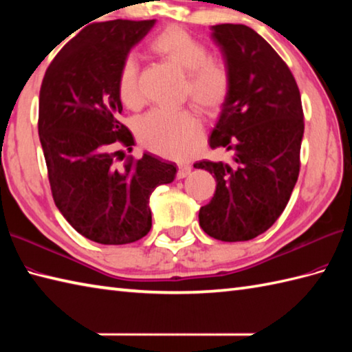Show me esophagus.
Masks as SVG:
<instances>
[{
  "mask_svg": "<svg viewBox=\"0 0 352 352\" xmlns=\"http://www.w3.org/2000/svg\"><path fill=\"white\" fill-rule=\"evenodd\" d=\"M190 170H192V168H190V164H186V163H182L180 166H178V172H177V177L178 178H184V177H188L189 174H190Z\"/></svg>",
  "mask_w": 352,
  "mask_h": 352,
  "instance_id": "1",
  "label": "esophagus"
}]
</instances>
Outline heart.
Instances as JSON below:
<instances>
[{"label":"heart","instance_id":"heart-1","mask_svg":"<svg viewBox=\"0 0 352 352\" xmlns=\"http://www.w3.org/2000/svg\"><path fill=\"white\" fill-rule=\"evenodd\" d=\"M157 56L186 72L184 98L203 111L214 113L226 104L231 91L228 65L212 57L207 45L184 28L170 25L149 43ZM118 95L126 107L140 104L139 66L136 57L126 54L118 72ZM139 142L149 151L170 159H184L195 151L203 138V124L189 110L154 109L136 125Z\"/></svg>","mask_w":352,"mask_h":352}]
</instances>
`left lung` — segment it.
Masks as SVG:
<instances>
[{"label": "left lung", "mask_w": 352, "mask_h": 352, "mask_svg": "<svg viewBox=\"0 0 352 352\" xmlns=\"http://www.w3.org/2000/svg\"><path fill=\"white\" fill-rule=\"evenodd\" d=\"M212 32L231 91L208 144L233 157L193 164L216 180L199 226L218 241L245 242L271 228L289 203L301 168L304 111L294 74L263 37L242 24Z\"/></svg>", "instance_id": "1"}]
</instances>
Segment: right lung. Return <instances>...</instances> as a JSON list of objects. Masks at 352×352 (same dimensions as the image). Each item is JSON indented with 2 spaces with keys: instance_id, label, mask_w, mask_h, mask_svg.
I'll use <instances>...</instances> for the list:
<instances>
[{
  "instance_id": "right-lung-1",
  "label": "right lung",
  "mask_w": 352,
  "mask_h": 352,
  "mask_svg": "<svg viewBox=\"0 0 352 352\" xmlns=\"http://www.w3.org/2000/svg\"><path fill=\"white\" fill-rule=\"evenodd\" d=\"M154 22L89 24L57 52L42 80L37 129L52 199L72 228L96 243L125 245L146 236L149 197L175 178V163L149 153L124 159L118 149L131 153L134 145L119 121V66Z\"/></svg>"
}]
</instances>
